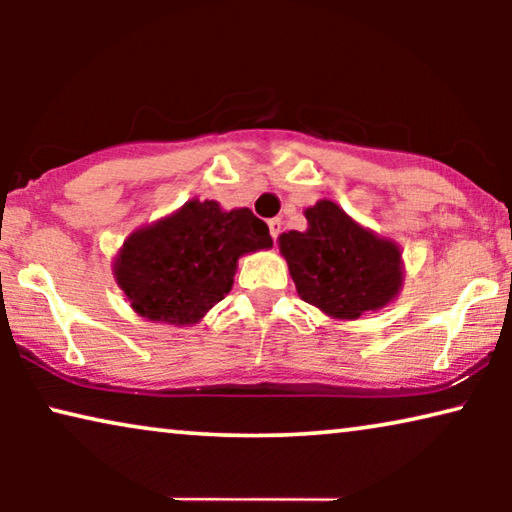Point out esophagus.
I'll return each mask as SVG.
<instances>
[{
	"label": "esophagus",
	"mask_w": 512,
	"mask_h": 512,
	"mask_svg": "<svg viewBox=\"0 0 512 512\" xmlns=\"http://www.w3.org/2000/svg\"><path fill=\"white\" fill-rule=\"evenodd\" d=\"M268 228H270V237H272V240H277L279 233H282V219H270V221H268Z\"/></svg>",
	"instance_id": "obj_1"
}]
</instances>
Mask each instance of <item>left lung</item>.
<instances>
[{
  "label": "left lung",
  "instance_id": "1",
  "mask_svg": "<svg viewBox=\"0 0 512 512\" xmlns=\"http://www.w3.org/2000/svg\"><path fill=\"white\" fill-rule=\"evenodd\" d=\"M307 228L277 237L298 296L335 321H356L394 303L403 289V251L361 226L333 200L305 209Z\"/></svg>",
  "mask_w": 512,
  "mask_h": 512
}]
</instances>
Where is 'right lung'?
Here are the masks:
<instances>
[{
  "instance_id": "1",
  "label": "right lung",
  "mask_w": 512,
  "mask_h": 512,
  "mask_svg": "<svg viewBox=\"0 0 512 512\" xmlns=\"http://www.w3.org/2000/svg\"><path fill=\"white\" fill-rule=\"evenodd\" d=\"M270 247L268 226L251 209L226 212L193 198L125 237L114 279L139 317L193 326L233 289L240 256Z\"/></svg>"
}]
</instances>
